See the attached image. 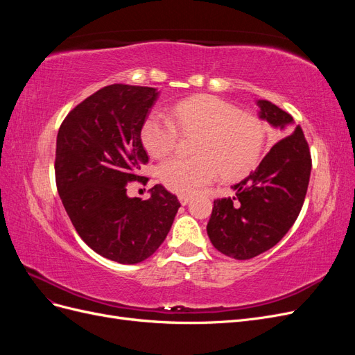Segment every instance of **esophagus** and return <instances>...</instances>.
I'll return each instance as SVG.
<instances>
[{
  "mask_svg": "<svg viewBox=\"0 0 355 355\" xmlns=\"http://www.w3.org/2000/svg\"><path fill=\"white\" fill-rule=\"evenodd\" d=\"M191 200H192L191 194H180L179 196V201H180V204H184V206H185V204H188Z\"/></svg>",
  "mask_w": 355,
  "mask_h": 355,
  "instance_id": "obj_1",
  "label": "esophagus"
}]
</instances>
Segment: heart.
Returning a JSON list of instances; mask_svg holds the SVG:
<instances>
[{
    "mask_svg": "<svg viewBox=\"0 0 355 355\" xmlns=\"http://www.w3.org/2000/svg\"><path fill=\"white\" fill-rule=\"evenodd\" d=\"M179 131L197 136V157L175 155L158 166L159 180L178 194L196 192L220 173L227 180L250 173L259 164L268 141V128L259 116L213 94L179 101L170 116L151 114L142 124L141 141L149 154L163 157L176 148Z\"/></svg>",
    "mask_w": 355,
    "mask_h": 355,
    "instance_id": "b5f03b06",
    "label": "heart"
}]
</instances>
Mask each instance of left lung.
<instances>
[{
    "label": "left lung",
    "instance_id": "8db88e82",
    "mask_svg": "<svg viewBox=\"0 0 355 355\" xmlns=\"http://www.w3.org/2000/svg\"><path fill=\"white\" fill-rule=\"evenodd\" d=\"M261 118L275 127L293 124V118L277 105L257 101ZM309 146L296 125L268 153L261 164L240 184L235 196L214 200L207 234L225 256L245 261L270 250L293 227L304 206L309 184Z\"/></svg>",
    "mask_w": 355,
    "mask_h": 355
}]
</instances>
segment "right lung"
<instances>
[{"label":"right lung","mask_w":355,"mask_h":355,"mask_svg":"<svg viewBox=\"0 0 355 355\" xmlns=\"http://www.w3.org/2000/svg\"><path fill=\"white\" fill-rule=\"evenodd\" d=\"M153 87L111 84L62 121L55 175L63 207L81 240L118 263H137L167 237L180 202L163 185L148 200L127 197V184L148 163L141 128L157 101Z\"/></svg>","instance_id":"right-lung-1"}]
</instances>
